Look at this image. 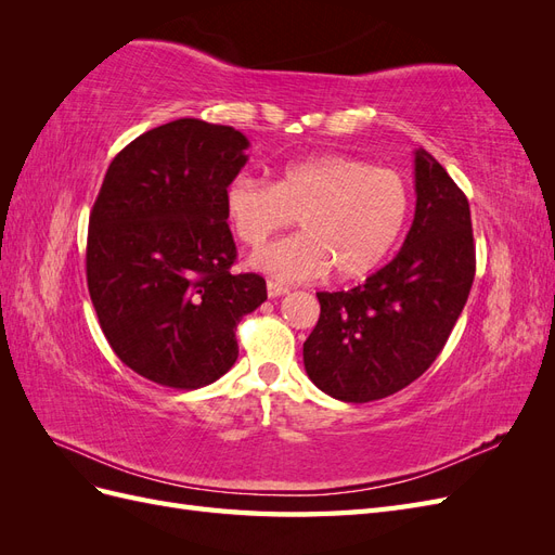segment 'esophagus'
Masks as SVG:
<instances>
[{
    "instance_id": "34e87169",
    "label": "esophagus",
    "mask_w": 555,
    "mask_h": 555,
    "mask_svg": "<svg viewBox=\"0 0 555 555\" xmlns=\"http://www.w3.org/2000/svg\"><path fill=\"white\" fill-rule=\"evenodd\" d=\"M266 289H268V296H271V298L284 296V294H287V292H289L287 287H284V284H280V282H273V280H268V284H266Z\"/></svg>"
}]
</instances>
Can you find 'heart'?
I'll list each match as a JSON object with an SVG mask.
<instances>
[{
	"instance_id": "obj_1",
	"label": "heart",
	"mask_w": 555,
	"mask_h": 555,
	"mask_svg": "<svg viewBox=\"0 0 555 555\" xmlns=\"http://www.w3.org/2000/svg\"><path fill=\"white\" fill-rule=\"evenodd\" d=\"M410 204L398 171L347 155L292 162L273 182L238 176L224 194L229 224L251 249L296 217L300 233L251 257V266L280 282L322 278L328 268L338 280L373 273L405 231Z\"/></svg>"
}]
</instances>
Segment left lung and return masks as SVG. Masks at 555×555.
<instances>
[{"label": "left lung", "mask_w": 555, "mask_h": 555, "mask_svg": "<svg viewBox=\"0 0 555 555\" xmlns=\"http://www.w3.org/2000/svg\"><path fill=\"white\" fill-rule=\"evenodd\" d=\"M416 210L398 255L349 292H319L304 343L308 377L345 402L405 389L440 357L475 280V238L463 190L426 150L414 157Z\"/></svg>", "instance_id": "1"}]
</instances>
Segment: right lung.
Segmentation results:
<instances>
[{
	"label": "right lung",
	"mask_w": 555,
	"mask_h": 555,
	"mask_svg": "<svg viewBox=\"0 0 555 555\" xmlns=\"http://www.w3.org/2000/svg\"><path fill=\"white\" fill-rule=\"evenodd\" d=\"M247 145L196 117L150 129L115 155L90 212L99 326L117 359L169 389L220 379L238 359V322L266 300L261 275L231 273L224 194Z\"/></svg>",
	"instance_id": "add662e5"
}]
</instances>
